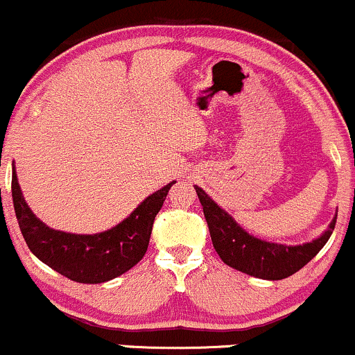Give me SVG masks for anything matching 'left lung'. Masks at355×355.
<instances>
[{
	"instance_id": "left-lung-1",
	"label": "left lung",
	"mask_w": 355,
	"mask_h": 355,
	"mask_svg": "<svg viewBox=\"0 0 355 355\" xmlns=\"http://www.w3.org/2000/svg\"><path fill=\"white\" fill-rule=\"evenodd\" d=\"M196 192L204 209L214 249L227 266L239 270L246 275L263 279H283L302 270L317 252L325 246L336 227L337 216L330 222L318 239L300 246L266 243L258 237L248 234L236 220L222 210L200 187L196 185Z\"/></svg>"
}]
</instances>
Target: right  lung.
<instances>
[{
  "instance_id": "add662e5",
  "label": "right lung",
  "mask_w": 355,
  "mask_h": 355,
  "mask_svg": "<svg viewBox=\"0 0 355 355\" xmlns=\"http://www.w3.org/2000/svg\"><path fill=\"white\" fill-rule=\"evenodd\" d=\"M175 182L155 192L116 227L94 236L69 234L45 225L26 205L13 168L11 196L19 231L42 263L77 283H104L123 275L145 256L151 229Z\"/></svg>"
}]
</instances>
